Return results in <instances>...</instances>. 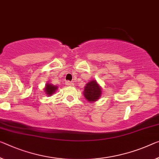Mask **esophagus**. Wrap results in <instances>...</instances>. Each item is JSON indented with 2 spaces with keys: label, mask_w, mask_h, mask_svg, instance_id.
<instances>
[{
  "label": "esophagus",
  "mask_w": 159,
  "mask_h": 159,
  "mask_svg": "<svg viewBox=\"0 0 159 159\" xmlns=\"http://www.w3.org/2000/svg\"><path fill=\"white\" fill-rule=\"evenodd\" d=\"M65 84L67 85V86H71V85L73 84V83L70 81H67L65 82Z\"/></svg>",
  "instance_id": "1"
}]
</instances>
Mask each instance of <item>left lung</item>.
I'll return each instance as SVG.
<instances>
[{
	"mask_svg": "<svg viewBox=\"0 0 159 159\" xmlns=\"http://www.w3.org/2000/svg\"><path fill=\"white\" fill-rule=\"evenodd\" d=\"M101 88L96 81H91L87 83L84 87V97L89 102H94L99 99L102 94Z\"/></svg>",
	"mask_w": 159,
	"mask_h": 159,
	"instance_id": "obj_1",
	"label": "left lung"
}]
</instances>
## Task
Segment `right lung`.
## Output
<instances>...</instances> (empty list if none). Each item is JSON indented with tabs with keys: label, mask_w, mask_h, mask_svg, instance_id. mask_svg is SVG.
I'll return each instance as SVG.
<instances>
[{
	"label": "right lung",
	"mask_w": 159,
	"mask_h": 159,
	"mask_svg": "<svg viewBox=\"0 0 159 159\" xmlns=\"http://www.w3.org/2000/svg\"><path fill=\"white\" fill-rule=\"evenodd\" d=\"M57 87L56 86H52V84H48L47 85L45 86V92L47 93V94L48 95H51L52 94L53 92H55V91L56 89H57Z\"/></svg>",
	"instance_id": "add662e5"
}]
</instances>
